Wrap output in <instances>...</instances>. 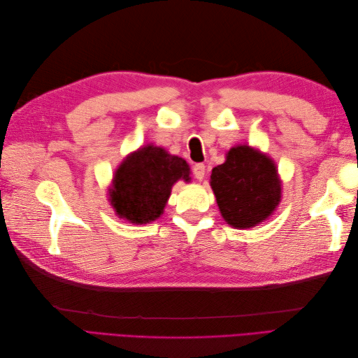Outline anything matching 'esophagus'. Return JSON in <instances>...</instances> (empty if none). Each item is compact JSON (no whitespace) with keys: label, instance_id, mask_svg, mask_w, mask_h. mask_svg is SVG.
Wrapping results in <instances>:
<instances>
[{"label":"esophagus","instance_id":"obj_1","mask_svg":"<svg viewBox=\"0 0 358 358\" xmlns=\"http://www.w3.org/2000/svg\"><path fill=\"white\" fill-rule=\"evenodd\" d=\"M192 175L197 180H203L206 175V166L204 164H196L192 167Z\"/></svg>","mask_w":358,"mask_h":358}]
</instances>
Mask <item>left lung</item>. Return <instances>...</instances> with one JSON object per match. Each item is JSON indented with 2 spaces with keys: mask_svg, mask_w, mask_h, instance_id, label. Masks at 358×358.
I'll return each mask as SVG.
<instances>
[{
  "mask_svg": "<svg viewBox=\"0 0 358 358\" xmlns=\"http://www.w3.org/2000/svg\"><path fill=\"white\" fill-rule=\"evenodd\" d=\"M210 187L222 218L234 229H251L267 220L280 201L275 162L259 150L241 145L212 170Z\"/></svg>",
  "mask_w": 358,
  "mask_h": 358,
  "instance_id": "left-lung-1",
  "label": "left lung"
}]
</instances>
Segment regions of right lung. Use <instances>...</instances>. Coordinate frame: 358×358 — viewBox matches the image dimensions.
<instances>
[{
    "mask_svg": "<svg viewBox=\"0 0 358 358\" xmlns=\"http://www.w3.org/2000/svg\"><path fill=\"white\" fill-rule=\"evenodd\" d=\"M179 179L191 180L187 161L148 145L129 154L117 167L109 200L119 218L146 224L164 212L171 187Z\"/></svg>",
    "mask_w": 358,
    "mask_h": 358,
    "instance_id": "add662e5",
    "label": "right lung"
}]
</instances>
